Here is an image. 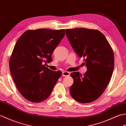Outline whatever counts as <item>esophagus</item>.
<instances>
[{
	"instance_id": "34e87169",
	"label": "esophagus",
	"mask_w": 126,
	"mask_h": 126,
	"mask_svg": "<svg viewBox=\"0 0 126 126\" xmlns=\"http://www.w3.org/2000/svg\"><path fill=\"white\" fill-rule=\"evenodd\" d=\"M62 75L64 77H66V76H69V75H70V73L68 72H67V71H64L63 72Z\"/></svg>"
}]
</instances>
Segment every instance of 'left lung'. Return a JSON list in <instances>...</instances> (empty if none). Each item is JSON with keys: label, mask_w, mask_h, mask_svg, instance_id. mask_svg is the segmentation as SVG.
Segmentation results:
<instances>
[{"label": "left lung", "mask_w": 126, "mask_h": 126, "mask_svg": "<svg viewBox=\"0 0 126 126\" xmlns=\"http://www.w3.org/2000/svg\"><path fill=\"white\" fill-rule=\"evenodd\" d=\"M66 34L72 48L80 58H85L87 71L84 74L72 73L74 82L69 91L80 103L94 101L101 95L113 74V49L105 35L96 30L66 29Z\"/></svg>", "instance_id": "obj_1"}]
</instances>
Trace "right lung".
Listing matches in <instances>:
<instances>
[{
  "label": "right lung",
  "mask_w": 126,
  "mask_h": 126,
  "mask_svg": "<svg viewBox=\"0 0 126 126\" xmlns=\"http://www.w3.org/2000/svg\"><path fill=\"white\" fill-rule=\"evenodd\" d=\"M65 30H27L19 38L10 57L9 66L16 88L25 99L40 102L51 95L62 72L53 71L44 63L51 55L65 34Z\"/></svg>",
  "instance_id": "add662e5"
}]
</instances>
